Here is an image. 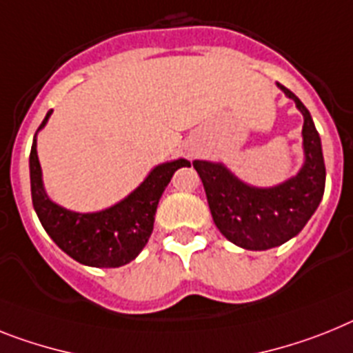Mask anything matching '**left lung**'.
Listing matches in <instances>:
<instances>
[{
  "instance_id": "left-lung-1",
  "label": "left lung",
  "mask_w": 353,
  "mask_h": 353,
  "mask_svg": "<svg viewBox=\"0 0 353 353\" xmlns=\"http://www.w3.org/2000/svg\"><path fill=\"white\" fill-rule=\"evenodd\" d=\"M278 88L303 112L305 165L298 176L274 188H253L219 163L194 161L215 226L228 241L251 251L271 250L298 235L325 192L321 140L310 112L285 85Z\"/></svg>"
}]
</instances>
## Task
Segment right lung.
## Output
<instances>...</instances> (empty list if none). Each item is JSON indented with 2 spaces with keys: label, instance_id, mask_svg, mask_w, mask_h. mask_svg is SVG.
<instances>
[{
  "label": "right lung",
  "instance_id": "1",
  "mask_svg": "<svg viewBox=\"0 0 353 353\" xmlns=\"http://www.w3.org/2000/svg\"><path fill=\"white\" fill-rule=\"evenodd\" d=\"M50 114L52 111L39 129L48 121ZM181 167H190V161L177 159L159 165L117 206L99 213H75L53 204L44 194L34 138L30 150L32 203L46 233L71 259L91 268H120L134 260L147 244L159 197L174 172Z\"/></svg>",
  "mask_w": 353,
  "mask_h": 353
}]
</instances>
